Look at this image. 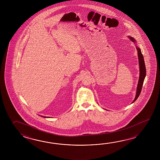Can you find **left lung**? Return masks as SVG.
<instances>
[{"label": "left lung", "mask_w": 160, "mask_h": 160, "mask_svg": "<svg viewBox=\"0 0 160 160\" xmlns=\"http://www.w3.org/2000/svg\"><path fill=\"white\" fill-rule=\"evenodd\" d=\"M129 38L130 40L135 42L136 41L135 39L132 37H129ZM137 50L138 51V59H139V80H138V86H137V93H136V96L135 97L134 100L133 101V103L135 102L136 99L138 98L139 94L141 92V90H142V88L143 83V81L144 79L145 78L146 76V67H145V62H144V59H143V55L142 54V52L141 51V49L138 47H136Z\"/></svg>", "instance_id": "left-lung-1"}]
</instances>
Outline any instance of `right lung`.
Returning a JSON list of instances; mask_svg holds the SVG:
<instances>
[{
    "instance_id": "obj_1",
    "label": "right lung",
    "mask_w": 160,
    "mask_h": 160,
    "mask_svg": "<svg viewBox=\"0 0 160 160\" xmlns=\"http://www.w3.org/2000/svg\"><path fill=\"white\" fill-rule=\"evenodd\" d=\"M42 117H43V116H42ZM44 117V118H46V117ZM47 118H48V117H47Z\"/></svg>"
}]
</instances>
